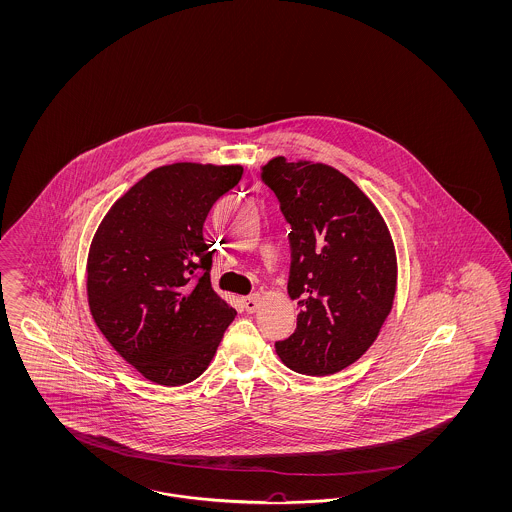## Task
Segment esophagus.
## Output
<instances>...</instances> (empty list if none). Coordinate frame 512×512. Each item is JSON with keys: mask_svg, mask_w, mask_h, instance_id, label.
Returning a JSON list of instances; mask_svg holds the SVG:
<instances>
[{"mask_svg": "<svg viewBox=\"0 0 512 512\" xmlns=\"http://www.w3.org/2000/svg\"><path fill=\"white\" fill-rule=\"evenodd\" d=\"M242 306H244V310L248 311V313L257 311V308H259V296H244V298H242Z\"/></svg>", "mask_w": 512, "mask_h": 512, "instance_id": "esophagus-1", "label": "esophagus"}]
</instances>
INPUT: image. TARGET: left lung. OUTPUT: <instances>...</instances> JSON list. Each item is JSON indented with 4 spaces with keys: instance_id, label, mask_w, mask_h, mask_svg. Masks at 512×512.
<instances>
[{
    "instance_id": "1",
    "label": "left lung",
    "mask_w": 512,
    "mask_h": 512,
    "mask_svg": "<svg viewBox=\"0 0 512 512\" xmlns=\"http://www.w3.org/2000/svg\"><path fill=\"white\" fill-rule=\"evenodd\" d=\"M261 178L291 225L287 291L300 310L276 351L293 372H341L392 310L398 264L387 223L355 182L323 163L276 157Z\"/></svg>"
}]
</instances>
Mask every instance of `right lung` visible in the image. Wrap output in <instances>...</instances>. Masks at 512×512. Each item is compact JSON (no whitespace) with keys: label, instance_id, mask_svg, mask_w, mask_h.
<instances>
[{"label":"right lung","instance_id":"right-lung-1","mask_svg":"<svg viewBox=\"0 0 512 512\" xmlns=\"http://www.w3.org/2000/svg\"><path fill=\"white\" fill-rule=\"evenodd\" d=\"M240 165L174 163L112 204L88 255V302L110 345L157 385L197 379L236 310L212 289L202 225Z\"/></svg>","mask_w":512,"mask_h":512}]
</instances>
